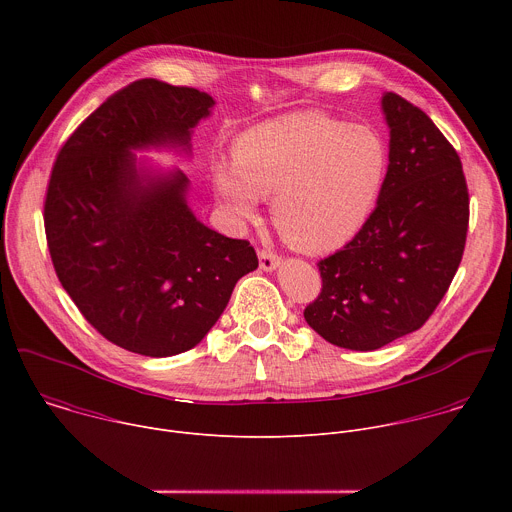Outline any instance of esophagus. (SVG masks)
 I'll return each mask as SVG.
<instances>
[{
    "instance_id": "1",
    "label": "esophagus",
    "mask_w": 512,
    "mask_h": 512,
    "mask_svg": "<svg viewBox=\"0 0 512 512\" xmlns=\"http://www.w3.org/2000/svg\"><path fill=\"white\" fill-rule=\"evenodd\" d=\"M279 263H281V259H279L277 253H273L269 249H261L259 251V267L263 271H273V269L279 267Z\"/></svg>"
}]
</instances>
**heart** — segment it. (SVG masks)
Segmentation results:
<instances>
[{
  "mask_svg": "<svg viewBox=\"0 0 512 512\" xmlns=\"http://www.w3.org/2000/svg\"><path fill=\"white\" fill-rule=\"evenodd\" d=\"M387 148L367 125L318 111L263 121L233 143V164L212 168V186L237 225L253 223L259 200L300 253L344 247L369 221L387 178Z\"/></svg>",
  "mask_w": 512,
  "mask_h": 512,
  "instance_id": "obj_1",
  "label": "heart"
}]
</instances>
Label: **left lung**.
<instances>
[{"mask_svg":"<svg viewBox=\"0 0 512 512\" xmlns=\"http://www.w3.org/2000/svg\"><path fill=\"white\" fill-rule=\"evenodd\" d=\"M389 168L358 235L318 263L320 296L304 318L324 340L377 350L419 330L442 302L464 255L470 200L452 143L413 103L381 99Z\"/></svg>","mask_w":512,"mask_h":512,"instance_id":"1","label":"left lung"}]
</instances>
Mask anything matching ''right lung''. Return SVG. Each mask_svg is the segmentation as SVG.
<instances>
[{"label":"right lung","mask_w":512,"mask_h":512,"mask_svg":"<svg viewBox=\"0 0 512 512\" xmlns=\"http://www.w3.org/2000/svg\"><path fill=\"white\" fill-rule=\"evenodd\" d=\"M214 99L141 79L111 95L54 162L44 229L58 281L109 342L143 356L194 348L225 312L235 283L257 269L249 241L202 225L188 178L137 164L133 150L176 148Z\"/></svg>","instance_id":"add662e5"}]
</instances>
